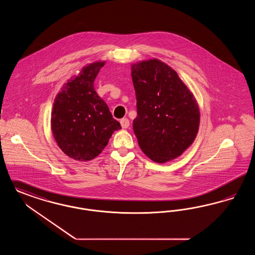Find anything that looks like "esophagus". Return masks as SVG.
<instances>
[{"mask_svg":"<svg viewBox=\"0 0 255 255\" xmlns=\"http://www.w3.org/2000/svg\"><path fill=\"white\" fill-rule=\"evenodd\" d=\"M121 125H122L123 129H127L129 127V125H130V122H129L128 119H123L121 121Z\"/></svg>","mask_w":255,"mask_h":255,"instance_id":"esophagus-1","label":"esophagus"}]
</instances>
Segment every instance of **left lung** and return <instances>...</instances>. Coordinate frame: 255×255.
Listing matches in <instances>:
<instances>
[{"label":"left lung","instance_id":"1","mask_svg":"<svg viewBox=\"0 0 255 255\" xmlns=\"http://www.w3.org/2000/svg\"><path fill=\"white\" fill-rule=\"evenodd\" d=\"M137 116L132 129L150 159L165 163L194 143L200 111L194 94L167 63L150 59L131 64Z\"/></svg>","mask_w":255,"mask_h":255}]
</instances>
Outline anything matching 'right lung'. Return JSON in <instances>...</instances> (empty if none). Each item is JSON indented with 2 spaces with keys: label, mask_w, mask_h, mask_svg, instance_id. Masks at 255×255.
<instances>
[{
  "label": "right lung",
  "mask_w": 255,
  "mask_h": 255,
  "mask_svg": "<svg viewBox=\"0 0 255 255\" xmlns=\"http://www.w3.org/2000/svg\"><path fill=\"white\" fill-rule=\"evenodd\" d=\"M105 62L95 61L83 66L63 84L54 100L50 121L53 136L61 151L78 161L97 157L113 132L122 129L94 87Z\"/></svg>",
  "instance_id": "add662e5"
}]
</instances>
